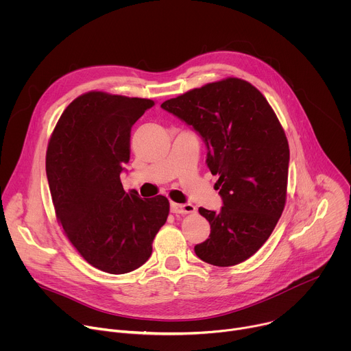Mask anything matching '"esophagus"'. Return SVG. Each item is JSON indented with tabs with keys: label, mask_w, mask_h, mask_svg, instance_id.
<instances>
[{
	"label": "esophagus",
	"mask_w": 351,
	"mask_h": 351,
	"mask_svg": "<svg viewBox=\"0 0 351 351\" xmlns=\"http://www.w3.org/2000/svg\"><path fill=\"white\" fill-rule=\"evenodd\" d=\"M171 211L173 214H193V213H195V207L191 204L171 203Z\"/></svg>",
	"instance_id": "esophagus-1"
}]
</instances>
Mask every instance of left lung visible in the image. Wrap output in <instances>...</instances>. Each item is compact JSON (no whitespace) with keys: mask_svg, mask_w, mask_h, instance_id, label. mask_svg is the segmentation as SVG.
<instances>
[{"mask_svg":"<svg viewBox=\"0 0 351 351\" xmlns=\"http://www.w3.org/2000/svg\"><path fill=\"white\" fill-rule=\"evenodd\" d=\"M161 108L203 137L207 165L222 197L219 213L198 208L211 225L194 247L215 267L256 254L275 229L286 203L289 143L267 98L253 84L228 77L167 99Z\"/></svg>","mask_w":351,"mask_h":351,"instance_id":"8db88e82","label":"left lung"}]
</instances>
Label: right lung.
Segmentation results:
<instances>
[{"label":"right lung","instance_id":"1","mask_svg":"<svg viewBox=\"0 0 351 351\" xmlns=\"http://www.w3.org/2000/svg\"><path fill=\"white\" fill-rule=\"evenodd\" d=\"M153 99L88 91L62 112L45 156L56 215L79 254L97 269L121 275L141 267L169 214L164 195L125 191L130 130Z\"/></svg>","mask_w":351,"mask_h":351}]
</instances>
